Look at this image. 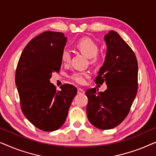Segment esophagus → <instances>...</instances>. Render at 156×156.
Listing matches in <instances>:
<instances>
[{
	"mask_svg": "<svg viewBox=\"0 0 156 156\" xmlns=\"http://www.w3.org/2000/svg\"><path fill=\"white\" fill-rule=\"evenodd\" d=\"M77 93L79 94H84V90L83 89L79 88V89H77Z\"/></svg>",
	"mask_w": 156,
	"mask_h": 156,
	"instance_id": "1",
	"label": "esophagus"
}]
</instances>
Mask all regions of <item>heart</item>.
<instances>
[{"instance_id":"1","label":"heart","mask_w":156,"mask_h":156,"mask_svg":"<svg viewBox=\"0 0 156 156\" xmlns=\"http://www.w3.org/2000/svg\"><path fill=\"white\" fill-rule=\"evenodd\" d=\"M75 46L76 49L84 56L89 59H91V62H96L97 61V55L99 52V47L90 38L84 37L79 40L76 42ZM70 59H71V52L68 49L65 48L61 53V60L63 64L67 65L70 62ZM89 76V74L86 72H74L70 76V77L78 84H83L86 82V79Z\"/></svg>"}]
</instances>
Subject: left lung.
I'll return each mask as SVG.
<instances>
[{"label": "left lung", "instance_id": "left-lung-1", "mask_svg": "<svg viewBox=\"0 0 156 156\" xmlns=\"http://www.w3.org/2000/svg\"><path fill=\"white\" fill-rule=\"evenodd\" d=\"M104 41L105 60L95 82L105 83L107 89L103 92L87 89V114L94 126L108 130L120 124L129 113L137 94L138 62L133 50L116 32H108Z\"/></svg>", "mask_w": 156, "mask_h": 156}]
</instances>
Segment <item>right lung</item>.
Segmentation results:
<instances>
[{
  "instance_id": "right-lung-1",
  "label": "right lung",
  "mask_w": 156,
  "mask_h": 156,
  "mask_svg": "<svg viewBox=\"0 0 156 156\" xmlns=\"http://www.w3.org/2000/svg\"><path fill=\"white\" fill-rule=\"evenodd\" d=\"M67 40L62 33H42L25 46L17 66L16 84L21 110L43 131H55L64 124L77 91L70 84L62 85L57 91L50 81L52 72L60 69Z\"/></svg>"
}]
</instances>
